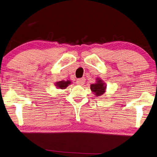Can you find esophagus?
I'll return each mask as SVG.
<instances>
[{
  "label": "esophagus",
  "mask_w": 157,
  "mask_h": 157,
  "mask_svg": "<svg viewBox=\"0 0 157 157\" xmlns=\"http://www.w3.org/2000/svg\"><path fill=\"white\" fill-rule=\"evenodd\" d=\"M76 83H77V84L80 85V86L84 85L85 83V79L84 78H80V79H78L76 81Z\"/></svg>",
  "instance_id": "34e87169"
}]
</instances>
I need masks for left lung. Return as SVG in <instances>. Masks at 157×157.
<instances>
[{
    "label": "left lung",
    "instance_id": "8db88e82",
    "mask_svg": "<svg viewBox=\"0 0 157 157\" xmlns=\"http://www.w3.org/2000/svg\"><path fill=\"white\" fill-rule=\"evenodd\" d=\"M97 83L90 85V89L92 92L94 93L95 95H97V97H99L104 94L105 92L106 85L101 79L99 78H97Z\"/></svg>",
    "mask_w": 157,
    "mask_h": 157
}]
</instances>
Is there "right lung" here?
<instances>
[{
	"mask_svg": "<svg viewBox=\"0 0 157 157\" xmlns=\"http://www.w3.org/2000/svg\"><path fill=\"white\" fill-rule=\"evenodd\" d=\"M71 84V81L67 80V81H60L56 82V86L57 88H59L60 89H65L68 86Z\"/></svg>",
	"mask_w": 157,
	"mask_h": 157,
	"instance_id": "obj_1",
	"label": "right lung"
}]
</instances>
